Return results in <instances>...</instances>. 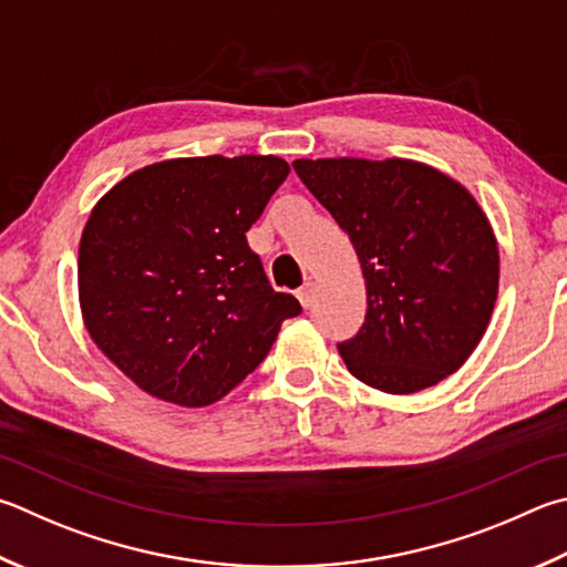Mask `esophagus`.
Segmentation results:
<instances>
[{
	"instance_id": "obj_1",
	"label": "esophagus",
	"mask_w": 567,
	"mask_h": 567,
	"mask_svg": "<svg viewBox=\"0 0 567 567\" xmlns=\"http://www.w3.org/2000/svg\"><path fill=\"white\" fill-rule=\"evenodd\" d=\"M297 300L305 307V310H310L312 302H315V287L312 285H305L300 292H297Z\"/></svg>"
}]
</instances>
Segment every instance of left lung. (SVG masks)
Listing matches in <instances>:
<instances>
[{"label":"left lung","mask_w":567,"mask_h":567,"mask_svg":"<svg viewBox=\"0 0 567 567\" xmlns=\"http://www.w3.org/2000/svg\"><path fill=\"white\" fill-rule=\"evenodd\" d=\"M292 168L362 265L364 324L337 344L349 372L386 394L454 374L498 297V243L476 198L409 158H300Z\"/></svg>","instance_id":"left-lung-1"}]
</instances>
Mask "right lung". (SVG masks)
I'll return each mask as SVG.
<instances>
[{"mask_svg":"<svg viewBox=\"0 0 567 567\" xmlns=\"http://www.w3.org/2000/svg\"><path fill=\"white\" fill-rule=\"evenodd\" d=\"M277 156L173 158L133 171L79 243L86 332L133 384L200 409L255 372L287 317L245 233L285 183Z\"/></svg>","mask_w":567,"mask_h":567,"instance_id":"obj_1","label":"right lung"}]
</instances>
